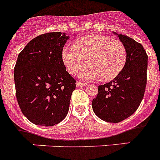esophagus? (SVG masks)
<instances>
[{
	"instance_id": "34e87169",
	"label": "esophagus",
	"mask_w": 160,
	"mask_h": 160,
	"mask_svg": "<svg viewBox=\"0 0 160 160\" xmlns=\"http://www.w3.org/2000/svg\"><path fill=\"white\" fill-rule=\"evenodd\" d=\"M86 85L87 84H85V83L80 82V81H77V82H76V86L77 87H85Z\"/></svg>"
}]
</instances>
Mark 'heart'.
<instances>
[{"label":"heart","mask_w":160,"mask_h":160,"mask_svg":"<svg viewBox=\"0 0 160 160\" xmlns=\"http://www.w3.org/2000/svg\"><path fill=\"white\" fill-rule=\"evenodd\" d=\"M127 58L122 42L98 34H88L78 38L74 42V48H65L62 52V62L72 75L77 74L86 63L89 64L80 72V77L85 80L99 77L102 81L113 80L125 67Z\"/></svg>","instance_id":"1"}]
</instances>
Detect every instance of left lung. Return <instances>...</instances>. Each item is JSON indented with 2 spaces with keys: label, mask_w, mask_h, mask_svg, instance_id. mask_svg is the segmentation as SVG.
<instances>
[{
  "label": "left lung",
  "mask_w": 160,
  "mask_h": 160,
  "mask_svg": "<svg viewBox=\"0 0 160 160\" xmlns=\"http://www.w3.org/2000/svg\"><path fill=\"white\" fill-rule=\"evenodd\" d=\"M127 50V62L115 79L98 86L92 101L94 113L108 122H120L134 113L141 104L147 81L148 56L133 38L118 34Z\"/></svg>",
  "instance_id": "1"
}]
</instances>
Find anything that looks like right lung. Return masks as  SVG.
<instances>
[{"instance_id":"add662e5","label":"right lung","mask_w":160,"mask_h":160,"mask_svg":"<svg viewBox=\"0 0 160 160\" xmlns=\"http://www.w3.org/2000/svg\"><path fill=\"white\" fill-rule=\"evenodd\" d=\"M69 36L52 32L34 38L21 51L14 70L16 98L35 125L52 127L68 113L76 80L66 71L62 52Z\"/></svg>"}]
</instances>
